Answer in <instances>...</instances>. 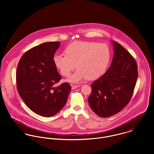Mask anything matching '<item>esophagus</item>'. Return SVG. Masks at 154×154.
Wrapping results in <instances>:
<instances>
[{
	"label": "esophagus",
	"mask_w": 154,
	"mask_h": 154,
	"mask_svg": "<svg viewBox=\"0 0 154 154\" xmlns=\"http://www.w3.org/2000/svg\"><path fill=\"white\" fill-rule=\"evenodd\" d=\"M71 87H72V89H76V88H78V87H80V85H71Z\"/></svg>",
	"instance_id": "34e87169"
}]
</instances>
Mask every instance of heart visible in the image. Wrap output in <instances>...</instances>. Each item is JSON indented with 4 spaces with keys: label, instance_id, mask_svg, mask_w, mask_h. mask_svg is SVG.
<instances>
[{
    "label": "heart",
    "instance_id": "obj_1",
    "mask_svg": "<svg viewBox=\"0 0 154 154\" xmlns=\"http://www.w3.org/2000/svg\"><path fill=\"white\" fill-rule=\"evenodd\" d=\"M64 51L65 55L56 54L53 56V63L65 76L70 74L76 64L78 69L67 79L73 83L87 78L98 79L106 72L111 58L109 46L95 42H75L68 45Z\"/></svg>",
    "mask_w": 154,
    "mask_h": 154
}]
</instances>
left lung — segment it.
Instances as JSON below:
<instances>
[{"label":"left lung","instance_id":"obj_1","mask_svg":"<svg viewBox=\"0 0 154 154\" xmlns=\"http://www.w3.org/2000/svg\"><path fill=\"white\" fill-rule=\"evenodd\" d=\"M114 56L110 67L91 84L88 97L92 110L101 117H111L129 103L137 79L135 59L122 45L112 42Z\"/></svg>","mask_w":154,"mask_h":154}]
</instances>
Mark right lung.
Here are the masks:
<instances>
[{
    "label": "right lung",
    "mask_w": 154,
    "mask_h": 154,
    "mask_svg": "<svg viewBox=\"0 0 154 154\" xmlns=\"http://www.w3.org/2000/svg\"><path fill=\"white\" fill-rule=\"evenodd\" d=\"M60 42H47L32 47L22 55L16 73L18 93L26 106L38 115L49 117L66 104L71 87L60 81L61 76L53 63Z\"/></svg>",
    "instance_id": "obj_1"
}]
</instances>
